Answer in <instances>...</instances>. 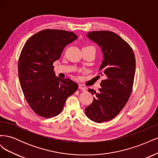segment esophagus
<instances>
[{"mask_svg": "<svg viewBox=\"0 0 158 158\" xmlns=\"http://www.w3.org/2000/svg\"><path fill=\"white\" fill-rule=\"evenodd\" d=\"M78 88L79 89H80L81 90H82V91H85V89H86V88L85 87V85H84L83 84H79L78 85Z\"/></svg>", "mask_w": 158, "mask_h": 158, "instance_id": "1", "label": "esophagus"}]
</instances>
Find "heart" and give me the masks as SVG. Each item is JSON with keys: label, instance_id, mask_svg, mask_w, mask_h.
I'll return each instance as SVG.
<instances>
[{"label": "heart", "instance_id": "heart-1", "mask_svg": "<svg viewBox=\"0 0 158 158\" xmlns=\"http://www.w3.org/2000/svg\"><path fill=\"white\" fill-rule=\"evenodd\" d=\"M92 47V46H87V47ZM94 48V47H93Z\"/></svg>", "mask_w": 158, "mask_h": 158}]
</instances>
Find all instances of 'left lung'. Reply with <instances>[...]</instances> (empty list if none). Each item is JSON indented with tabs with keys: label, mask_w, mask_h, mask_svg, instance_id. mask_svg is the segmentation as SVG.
<instances>
[{
	"label": "left lung",
	"mask_w": 158,
	"mask_h": 158,
	"mask_svg": "<svg viewBox=\"0 0 158 158\" xmlns=\"http://www.w3.org/2000/svg\"><path fill=\"white\" fill-rule=\"evenodd\" d=\"M87 36L102 50L103 59L98 76H103L105 79L98 93L88 89L95 97L85 113L90 120L101 123L115 117L127 103L132 90L136 59L131 47L114 32L94 31Z\"/></svg>",
	"instance_id": "8db88e82"
}]
</instances>
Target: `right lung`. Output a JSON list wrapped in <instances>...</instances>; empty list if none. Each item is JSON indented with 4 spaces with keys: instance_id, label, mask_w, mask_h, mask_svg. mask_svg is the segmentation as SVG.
<instances>
[{
    "instance_id": "obj_1",
    "label": "right lung",
    "mask_w": 158,
    "mask_h": 158,
    "mask_svg": "<svg viewBox=\"0 0 158 158\" xmlns=\"http://www.w3.org/2000/svg\"><path fill=\"white\" fill-rule=\"evenodd\" d=\"M77 38L74 32L47 29L32 35L23 46L18 60L19 81L27 102L38 115H58L66 100L78 89L73 80L56 76L52 65Z\"/></svg>"
}]
</instances>
